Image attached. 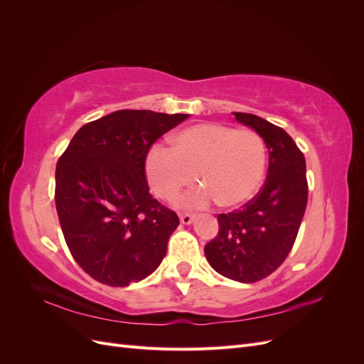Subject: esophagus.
<instances>
[{
	"label": "esophagus",
	"instance_id": "esophagus-1",
	"mask_svg": "<svg viewBox=\"0 0 364 364\" xmlns=\"http://www.w3.org/2000/svg\"><path fill=\"white\" fill-rule=\"evenodd\" d=\"M179 218H181V223H182V225H191V223L194 222V215H193V214H188V213L179 214Z\"/></svg>",
	"mask_w": 364,
	"mask_h": 364
}]
</instances>
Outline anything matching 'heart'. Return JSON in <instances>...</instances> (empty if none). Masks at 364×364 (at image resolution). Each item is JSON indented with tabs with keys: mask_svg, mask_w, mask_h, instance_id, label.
I'll list each match as a JSON object with an SVG mask.
<instances>
[{
	"mask_svg": "<svg viewBox=\"0 0 364 364\" xmlns=\"http://www.w3.org/2000/svg\"><path fill=\"white\" fill-rule=\"evenodd\" d=\"M266 165L267 150L255 132L202 123L178 132L173 149L153 146L146 156V176L159 199L171 200L194 174L200 186L179 197L182 208L202 209L214 202L235 208L257 194Z\"/></svg>",
	"mask_w": 364,
	"mask_h": 364,
	"instance_id": "b5f03b06",
	"label": "heart"
}]
</instances>
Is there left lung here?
Instances as JSON below:
<instances>
[{
	"mask_svg": "<svg viewBox=\"0 0 364 364\" xmlns=\"http://www.w3.org/2000/svg\"><path fill=\"white\" fill-rule=\"evenodd\" d=\"M269 150L267 179L259 193L234 213L218 214V234L205 246L211 267L238 282H257L290 253L308 202L304 153L284 129L253 114L232 112Z\"/></svg>",
	"mask_w": 364,
	"mask_h": 364,
	"instance_id": "left-lung-1",
	"label": "left lung"
}]
</instances>
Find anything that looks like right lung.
I'll list each match as a JSON object with an SVG mask.
<instances>
[{
    "instance_id": "add662e5",
    "label": "right lung",
    "mask_w": 364,
    "mask_h": 364,
    "mask_svg": "<svg viewBox=\"0 0 364 364\" xmlns=\"http://www.w3.org/2000/svg\"><path fill=\"white\" fill-rule=\"evenodd\" d=\"M188 114L123 109L77 130L56 165V209L77 264L95 281L126 287L155 272L178 214L153 199L150 147Z\"/></svg>"
}]
</instances>
